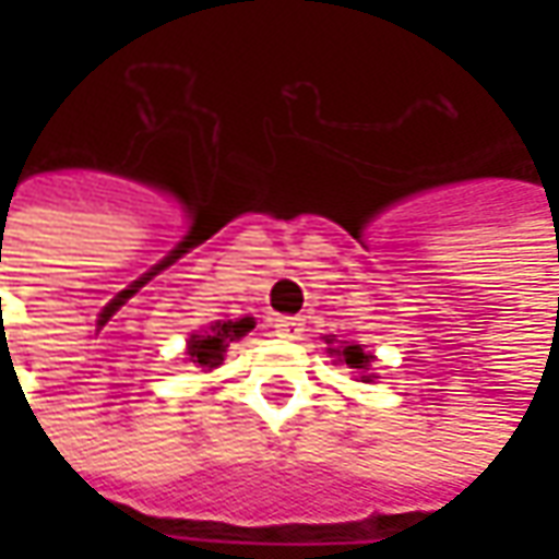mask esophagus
I'll return each mask as SVG.
<instances>
[{
  "label": "esophagus",
  "mask_w": 559,
  "mask_h": 559,
  "mask_svg": "<svg viewBox=\"0 0 559 559\" xmlns=\"http://www.w3.org/2000/svg\"><path fill=\"white\" fill-rule=\"evenodd\" d=\"M275 332H278L281 338H302L305 320L302 317H278V320H275Z\"/></svg>",
  "instance_id": "obj_1"
}]
</instances>
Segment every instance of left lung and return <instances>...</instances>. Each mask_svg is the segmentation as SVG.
<instances>
[{
  "label": "left lung",
  "instance_id": "8db88e82",
  "mask_svg": "<svg viewBox=\"0 0 559 559\" xmlns=\"http://www.w3.org/2000/svg\"><path fill=\"white\" fill-rule=\"evenodd\" d=\"M329 344H332V341H329ZM332 353H338L341 359L350 365V368H368V362H371V356H368V353H362V347H359V344H347L344 350H332Z\"/></svg>",
  "mask_w": 559,
  "mask_h": 559
}]
</instances>
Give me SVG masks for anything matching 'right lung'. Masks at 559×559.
I'll return each mask as SVG.
<instances>
[{"label":"right lung","mask_w":559,"mask_h":559,"mask_svg":"<svg viewBox=\"0 0 559 559\" xmlns=\"http://www.w3.org/2000/svg\"><path fill=\"white\" fill-rule=\"evenodd\" d=\"M254 329V320L251 317H242V320H227V323H215L209 326L206 335H194L188 341V356L191 362L203 365V368H215L224 359V350L230 347V341H239L245 332Z\"/></svg>","instance_id":"right-lung-1"}]
</instances>
